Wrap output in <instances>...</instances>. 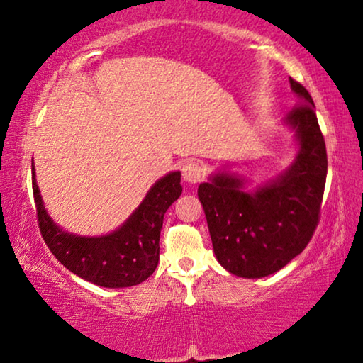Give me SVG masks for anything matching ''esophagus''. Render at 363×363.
Returning <instances> with one entry per match:
<instances>
[{
    "label": "esophagus",
    "instance_id": "34e87169",
    "mask_svg": "<svg viewBox=\"0 0 363 363\" xmlns=\"http://www.w3.org/2000/svg\"><path fill=\"white\" fill-rule=\"evenodd\" d=\"M182 177L183 182L188 183V185H196L203 178V168L196 162H186L182 167Z\"/></svg>",
    "mask_w": 363,
    "mask_h": 363
}]
</instances>
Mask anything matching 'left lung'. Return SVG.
I'll list each match as a JSON object with an SVG mask.
<instances>
[{
    "instance_id": "left-lung-1",
    "label": "left lung",
    "mask_w": 363,
    "mask_h": 363,
    "mask_svg": "<svg viewBox=\"0 0 363 363\" xmlns=\"http://www.w3.org/2000/svg\"><path fill=\"white\" fill-rule=\"evenodd\" d=\"M301 106L282 118L294 132L297 152L284 172L246 190L236 173L216 172L198 186L213 251L231 274L259 279L301 255L319 223L327 177V152L314 101L289 79Z\"/></svg>"
}]
</instances>
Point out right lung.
Listing matches in <instances>:
<instances>
[{"label":"right lung","instance_id":"add662e5","mask_svg":"<svg viewBox=\"0 0 363 363\" xmlns=\"http://www.w3.org/2000/svg\"><path fill=\"white\" fill-rule=\"evenodd\" d=\"M33 193L41 235L56 259L74 274L101 287H130L153 274L160 259V231L172 203L182 195V173L170 172L152 185L138 208L116 231L102 236H81L64 231L49 216L34 163Z\"/></svg>","mask_w":363,"mask_h":363}]
</instances>
